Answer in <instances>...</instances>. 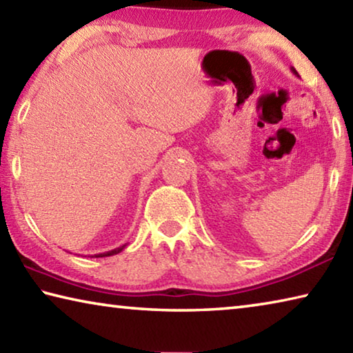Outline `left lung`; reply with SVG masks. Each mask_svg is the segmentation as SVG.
<instances>
[{"label": "left lung", "mask_w": 353, "mask_h": 353, "mask_svg": "<svg viewBox=\"0 0 353 353\" xmlns=\"http://www.w3.org/2000/svg\"><path fill=\"white\" fill-rule=\"evenodd\" d=\"M291 71H292V73H294V74H296V76H297V71H296V70H294V68H291Z\"/></svg>", "instance_id": "obj_1"}]
</instances>
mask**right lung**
Listing matches in <instances>:
<instances>
[{
	"label": "right lung",
	"mask_w": 353,
	"mask_h": 353,
	"mask_svg": "<svg viewBox=\"0 0 353 353\" xmlns=\"http://www.w3.org/2000/svg\"><path fill=\"white\" fill-rule=\"evenodd\" d=\"M126 248V244H123V246H119V248H117V249H113V250H109V252H103V254H94V255H92V256H110V255H115V254H119L121 252V250Z\"/></svg>",
	"instance_id": "1"
}]
</instances>
